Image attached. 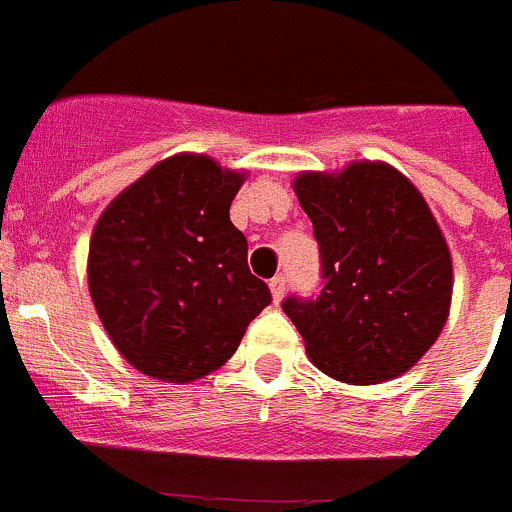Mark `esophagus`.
I'll list each match as a JSON object with an SVG mask.
<instances>
[{
  "label": "esophagus",
  "mask_w": 512,
  "mask_h": 512,
  "mask_svg": "<svg viewBox=\"0 0 512 512\" xmlns=\"http://www.w3.org/2000/svg\"><path fill=\"white\" fill-rule=\"evenodd\" d=\"M269 289H271V300H274V305H279V302H282V297H284V292H287V279L279 274V277L271 279Z\"/></svg>",
  "instance_id": "obj_1"
}]
</instances>
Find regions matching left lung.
Here are the masks:
<instances>
[{"label": "left lung", "instance_id": "left-lung-1", "mask_svg": "<svg viewBox=\"0 0 512 512\" xmlns=\"http://www.w3.org/2000/svg\"><path fill=\"white\" fill-rule=\"evenodd\" d=\"M297 200L320 243L318 300H284L320 372L379 384L418 364L441 336L454 266L431 207L408 176L384 161L302 171Z\"/></svg>", "mask_w": 512, "mask_h": 512}]
</instances>
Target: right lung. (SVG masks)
I'll use <instances>...</instances> for the list:
<instances>
[{"label": "right lung", "mask_w": 512, "mask_h": 512, "mask_svg": "<svg viewBox=\"0 0 512 512\" xmlns=\"http://www.w3.org/2000/svg\"><path fill=\"white\" fill-rule=\"evenodd\" d=\"M243 182L246 171L176 153L99 215L89 295L112 346L140 374L174 384L207 377L271 302L248 269L246 238L230 223Z\"/></svg>", "instance_id": "obj_1"}]
</instances>
